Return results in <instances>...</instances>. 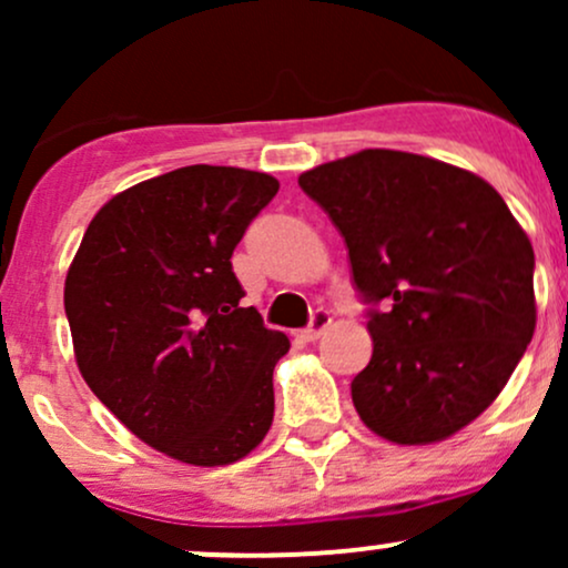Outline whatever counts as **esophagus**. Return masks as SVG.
Returning a JSON list of instances; mask_svg holds the SVG:
<instances>
[{
  "mask_svg": "<svg viewBox=\"0 0 568 568\" xmlns=\"http://www.w3.org/2000/svg\"><path fill=\"white\" fill-rule=\"evenodd\" d=\"M331 321H334V317H331V312L317 310L315 315H312V323L306 325L304 331H298V338H302V342H317V338L325 334V328H328Z\"/></svg>",
  "mask_w": 568,
  "mask_h": 568,
  "instance_id": "obj_1",
  "label": "esophagus"
}]
</instances>
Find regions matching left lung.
<instances>
[{"label": "left lung", "mask_w": 568, "mask_h": 568, "mask_svg": "<svg viewBox=\"0 0 568 568\" xmlns=\"http://www.w3.org/2000/svg\"><path fill=\"white\" fill-rule=\"evenodd\" d=\"M349 251L374 355L352 379L363 425L397 446L452 438L497 400L537 325L534 247L488 181L363 149L298 175Z\"/></svg>", "instance_id": "left-lung-1"}]
</instances>
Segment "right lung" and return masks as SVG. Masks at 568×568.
Segmentation results:
<instances>
[{
  "mask_svg": "<svg viewBox=\"0 0 568 568\" xmlns=\"http://www.w3.org/2000/svg\"><path fill=\"white\" fill-rule=\"evenodd\" d=\"M277 189L226 165L141 181L95 213L69 266L82 379L135 438L184 465H232L272 427V371L291 342L240 304L230 258Z\"/></svg>",
  "mask_w": 568,
  "mask_h": 568,
  "instance_id": "right-lung-1",
  "label": "right lung"
}]
</instances>
